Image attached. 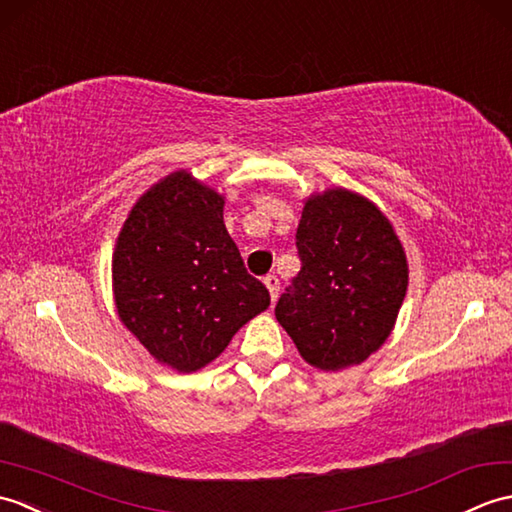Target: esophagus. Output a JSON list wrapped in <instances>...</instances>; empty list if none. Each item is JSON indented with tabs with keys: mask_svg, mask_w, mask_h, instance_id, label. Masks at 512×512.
<instances>
[{
	"mask_svg": "<svg viewBox=\"0 0 512 512\" xmlns=\"http://www.w3.org/2000/svg\"><path fill=\"white\" fill-rule=\"evenodd\" d=\"M265 285H267V289H269L271 302H276V298H278V291H280V280H278L274 274H269V276L265 278Z\"/></svg>",
	"mask_w": 512,
	"mask_h": 512,
	"instance_id": "34e87169",
	"label": "esophagus"
}]
</instances>
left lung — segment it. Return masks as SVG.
Listing matches in <instances>:
<instances>
[{"mask_svg":"<svg viewBox=\"0 0 512 512\" xmlns=\"http://www.w3.org/2000/svg\"><path fill=\"white\" fill-rule=\"evenodd\" d=\"M302 260L276 320L304 361L342 370L390 337L407 291V260L390 221L366 197L331 188L306 199L295 232Z\"/></svg>","mask_w":512,"mask_h":512,"instance_id":"1","label":"left lung"}]
</instances>
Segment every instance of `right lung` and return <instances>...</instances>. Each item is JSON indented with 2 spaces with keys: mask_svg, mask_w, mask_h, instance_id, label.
I'll return each mask as SVG.
<instances>
[{
  "mask_svg": "<svg viewBox=\"0 0 512 512\" xmlns=\"http://www.w3.org/2000/svg\"><path fill=\"white\" fill-rule=\"evenodd\" d=\"M223 203L177 170L138 199L113 252L122 324L179 372L217 359L238 328L269 306L267 287L247 274L225 230Z\"/></svg>",
  "mask_w": 512,
  "mask_h": 512,
  "instance_id": "right-lung-1",
  "label": "right lung"
}]
</instances>
